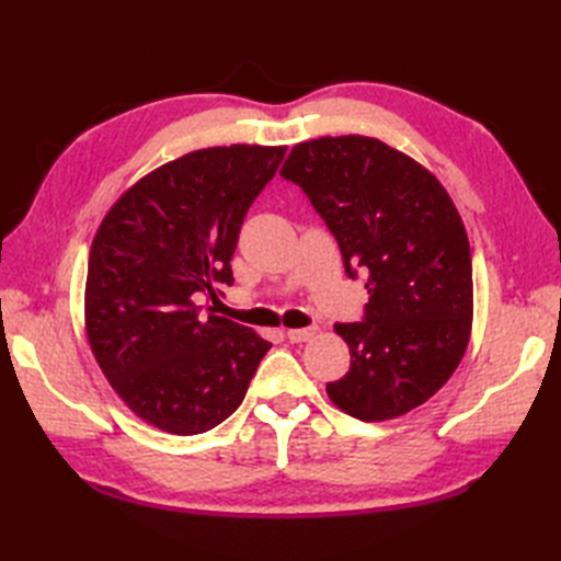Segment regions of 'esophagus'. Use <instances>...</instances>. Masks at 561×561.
Returning a JSON list of instances; mask_svg holds the SVG:
<instances>
[{
	"instance_id": "obj_1",
	"label": "esophagus",
	"mask_w": 561,
	"mask_h": 561,
	"mask_svg": "<svg viewBox=\"0 0 561 561\" xmlns=\"http://www.w3.org/2000/svg\"><path fill=\"white\" fill-rule=\"evenodd\" d=\"M318 328H295V330H287V339H290L293 344H304V342H311Z\"/></svg>"
}]
</instances>
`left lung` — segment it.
<instances>
[{
  "instance_id": "8db88e82",
  "label": "left lung",
  "mask_w": 561,
  "mask_h": 561,
  "mask_svg": "<svg viewBox=\"0 0 561 561\" xmlns=\"http://www.w3.org/2000/svg\"><path fill=\"white\" fill-rule=\"evenodd\" d=\"M280 175L301 186L342 250L348 278L367 274L365 316L336 322L351 369L328 383L360 421L402 416L447 383L468 348V233L437 178L365 135L293 147Z\"/></svg>"
}]
</instances>
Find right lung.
<instances>
[{
  "instance_id": "right-lung-1",
  "label": "right lung",
  "mask_w": 561,
  "mask_h": 561,
  "mask_svg": "<svg viewBox=\"0 0 561 561\" xmlns=\"http://www.w3.org/2000/svg\"><path fill=\"white\" fill-rule=\"evenodd\" d=\"M287 147L190 151L135 182L100 225L89 257L87 334L133 414L198 435L236 412L266 339L208 316L201 295L231 285V257L252 201Z\"/></svg>"
}]
</instances>
